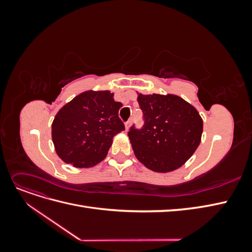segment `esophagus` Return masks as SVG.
I'll return each mask as SVG.
<instances>
[{"label": "esophagus", "instance_id": "1", "mask_svg": "<svg viewBox=\"0 0 252 252\" xmlns=\"http://www.w3.org/2000/svg\"><path fill=\"white\" fill-rule=\"evenodd\" d=\"M131 121H132V119H129L126 123H125V128H126V130H128L129 129V127H130V125H131Z\"/></svg>", "mask_w": 252, "mask_h": 252}]
</instances>
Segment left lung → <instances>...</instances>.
<instances>
[{
	"mask_svg": "<svg viewBox=\"0 0 252 252\" xmlns=\"http://www.w3.org/2000/svg\"><path fill=\"white\" fill-rule=\"evenodd\" d=\"M144 125L129 128L128 136L136 158L148 169H178L200 145L203 121L193 106L178 95L139 94Z\"/></svg>",
	"mask_w": 252,
	"mask_h": 252,
	"instance_id": "8db88e82",
	"label": "left lung"
}]
</instances>
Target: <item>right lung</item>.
<instances>
[{
	"label": "right lung",
	"mask_w": 252,
	"mask_h": 252,
	"mask_svg": "<svg viewBox=\"0 0 252 252\" xmlns=\"http://www.w3.org/2000/svg\"><path fill=\"white\" fill-rule=\"evenodd\" d=\"M122 103L110 91H86L60 109L52 123L58 156L75 167H91L107 155L113 136L125 130Z\"/></svg>",
	"instance_id": "right-lung-1"
}]
</instances>
